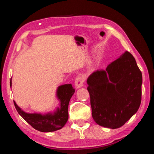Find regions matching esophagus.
Segmentation results:
<instances>
[{
    "mask_svg": "<svg viewBox=\"0 0 154 154\" xmlns=\"http://www.w3.org/2000/svg\"><path fill=\"white\" fill-rule=\"evenodd\" d=\"M83 83H84V79L83 77L82 76H79L76 78L75 79V85L76 88H82L83 85Z\"/></svg>",
    "mask_w": 154,
    "mask_h": 154,
    "instance_id": "34e87169",
    "label": "esophagus"
}]
</instances>
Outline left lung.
I'll return each mask as SVG.
<instances>
[{
	"label": "left lung",
	"mask_w": 154,
	"mask_h": 154,
	"mask_svg": "<svg viewBox=\"0 0 154 154\" xmlns=\"http://www.w3.org/2000/svg\"><path fill=\"white\" fill-rule=\"evenodd\" d=\"M94 120L101 126L121 127L139 109L141 102L142 73L128 51L97 70L87 80Z\"/></svg>",
	"instance_id": "obj_1"
}]
</instances>
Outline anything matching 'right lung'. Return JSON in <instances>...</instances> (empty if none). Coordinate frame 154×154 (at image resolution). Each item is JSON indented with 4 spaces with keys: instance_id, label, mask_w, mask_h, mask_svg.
Masks as SVG:
<instances>
[{
    "instance_id": "obj_1",
    "label": "right lung",
    "mask_w": 154,
    "mask_h": 154,
    "mask_svg": "<svg viewBox=\"0 0 154 154\" xmlns=\"http://www.w3.org/2000/svg\"><path fill=\"white\" fill-rule=\"evenodd\" d=\"M11 86V79L10 81ZM75 93V89L71 84H64L59 86L57 90V96L60 101V108L54 113L41 115L39 113H27L23 111L14 100L17 111L24 120L33 128L40 132H49L61 129L66 123L69 118L68 106L70 99Z\"/></svg>"
}]
</instances>
